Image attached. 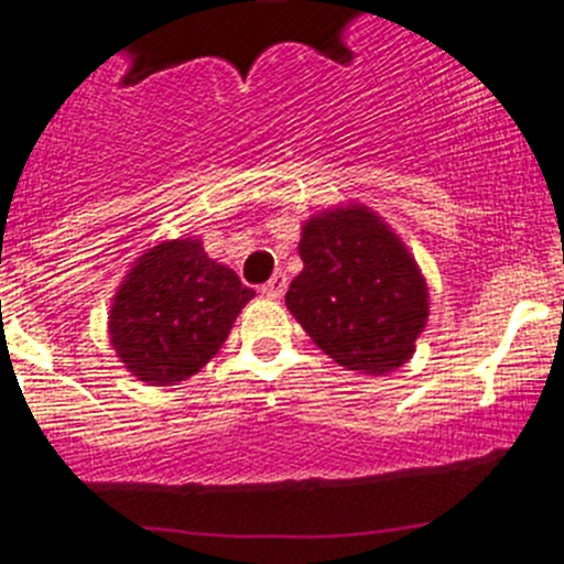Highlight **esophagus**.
Masks as SVG:
<instances>
[{
  "instance_id": "esophagus-1",
  "label": "esophagus",
  "mask_w": 564,
  "mask_h": 564,
  "mask_svg": "<svg viewBox=\"0 0 564 564\" xmlns=\"http://www.w3.org/2000/svg\"><path fill=\"white\" fill-rule=\"evenodd\" d=\"M285 288H288L285 273H273V276L268 279V285H262V293H265L268 299H279L282 293H285Z\"/></svg>"
}]
</instances>
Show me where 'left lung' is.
I'll return each mask as SVG.
<instances>
[{
  "label": "left lung",
  "instance_id": "1",
  "mask_svg": "<svg viewBox=\"0 0 564 564\" xmlns=\"http://www.w3.org/2000/svg\"><path fill=\"white\" fill-rule=\"evenodd\" d=\"M285 305L338 367L387 376L410 361L430 322V288L395 228L364 203L313 214L302 226Z\"/></svg>",
  "mask_w": 564,
  "mask_h": 564
}]
</instances>
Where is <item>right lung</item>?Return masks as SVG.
Masks as SVG:
<instances>
[{"mask_svg":"<svg viewBox=\"0 0 564 564\" xmlns=\"http://www.w3.org/2000/svg\"><path fill=\"white\" fill-rule=\"evenodd\" d=\"M253 299L200 237L163 239L134 259L109 307V344L127 372L152 387L200 372Z\"/></svg>","mask_w":564,"mask_h":564,"instance_id":"1","label":"right lung"}]
</instances>
